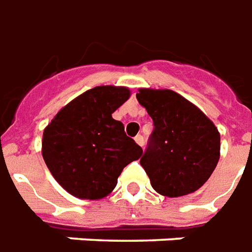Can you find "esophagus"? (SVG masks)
Wrapping results in <instances>:
<instances>
[{
  "instance_id": "obj_1",
  "label": "esophagus",
  "mask_w": 252,
  "mask_h": 252,
  "mask_svg": "<svg viewBox=\"0 0 252 252\" xmlns=\"http://www.w3.org/2000/svg\"><path fill=\"white\" fill-rule=\"evenodd\" d=\"M134 140H135V142L138 144V145L144 146V137H142V135L138 134V135H137V137H135Z\"/></svg>"
}]
</instances>
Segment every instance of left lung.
Here are the masks:
<instances>
[{
	"instance_id": "1",
	"label": "left lung",
	"mask_w": 252,
	"mask_h": 252,
	"mask_svg": "<svg viewBox=\"0 0 252 252\" xmlns=\"http://www.w3.org/2000/svg\"><path fill=\"white\" fill-rule=\"evenodd\" d=\"M153 121L140 160L152 187L165 197L194 192L213 174L220 158V133L201 110L169 89L135 94Z\"/></svg>"
}]
</instances>
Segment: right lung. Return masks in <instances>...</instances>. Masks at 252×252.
<instances>
[{"instance_id": "right-lung-1", "label": "right lung", "mask_w": 252, "mask_h": 252, "mask_svg": "<svg viewBox=\"0 0 252 252\" xmlns=\"http://www.w3.org/2000/svg\"><path fill=\"white\" fill-rule=\"evenodd\" d=\"M129 96L125 87H94L63 107L44 129V163L69 194L107 197L122 169L141 158L142 148L111 117Z\"/></svg>"}]
</instances>
